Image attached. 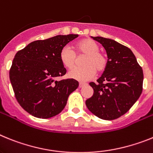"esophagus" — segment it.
I'll return each mask as SVG.
<instances>
[{
	"mask_svg": "<svg viewBox=\"0 0 153 153\" xmlns=\"http://www.w3.org/2000/svg\"><path fill=\"white\" fill-rule=\"evenodd\" d=\"M85 85H86L85 83H83V82H80V83H79V88H82Z\"/></svg>",
	"mask_w": 153,
	"mask_h": 153,
	"instance_id": "obj_1",
	"label": "esophagus"
}]
</instances>
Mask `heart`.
<instances>
[{
	"mask_svg": "<svg viewBox=\"0 0 153 153\" xmlns=\"http://www.w3.org/2000/svg\"><path fill=\"white\" fill-rule=\"evenodd\" d=\"M75 52L78 57H84L82 65L68 72V77L78 82H84L95 76L96 71L102 73L108 65V58L104 53L99 51V46L91 39H83L75 45ZM59 58L62 64L66 68L71 69L76 65L77 58L75 52L68 46L61 50Z\"/></svg>",
	"mask_w": 153,
	"mask_h": 153,
	"instance_id": "obj_1",
	"label": "heart"
}]
</instances>
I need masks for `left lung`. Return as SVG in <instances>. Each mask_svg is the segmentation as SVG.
<instances>
[{
  "mask_svg": "<svg viewBox=\"0 0 153 153\" xmlns=\"http://www.w3.org/2000/svg\"><path fill=\"white\" fill-rule=\"evenodd\" d=\"M105 49L108 65L97 83L90 82L93 95L85 101L91 113L113 120L126 113L143 91V71L128 48L109 38L91 37Z\"/></svg>",
  "mask_w": 153,
  "mask_h": 153,
  "instance_id": "obj_1",
  "label": "left lung"
}]
</instances>
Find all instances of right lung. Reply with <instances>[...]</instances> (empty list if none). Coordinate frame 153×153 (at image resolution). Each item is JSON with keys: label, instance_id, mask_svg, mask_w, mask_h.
<instances>
[{"label": "right lung", "instance_id": "1", "mask_svg": "<svg viewBox=\"0 0 153 153\" xmlns=\"http://www.w3.org/2000/svg\"><path fill=\"white\" fill-rule=\"evenodd\" d=\"M78 37L57 35L35 41L15 54L9 73L10 83L20 105L33 116L48 119L59 114L78 87L72 78L56 80L66 74L59 58L61 50Z\"/></svg>", "mask_w": 153, "mask_h": 153}]
</instances>
